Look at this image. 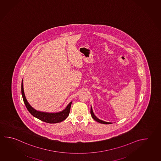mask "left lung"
<instances>
[{
  "instance_id": "left-lung-1",
  "label": "left lung",
  "mask_w": 161,
  "mask_h": 161,
  "mask_svg": "<svg viewBox=\"0 0 161 161\" xmlns=\"http://www.w3.org/2000/svg\"><path fill=\"white\" fill-rule=\"evenodd\" d=\"M90 114H91L92 117V118L94 119V120H95L97 121V122H99V123H102V124H109L111 123H109V122H106V121H103V120H101L99 119L98 118H97L96 116L94 115V113H93V110H92V107H91V109H90Z\"/></svg>"
}]
</instances>
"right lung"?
<instances>
[{"mask_svg": "<svg viewBox=\"0 0 161 161\" xmlns=\"http://www.w3.org/2000/svg\"><path fill=\"white\" fill-rule=\"evenodd\" d=\"M21 94L23 96V101L29 112L31 113L33 116L42 121L48 123H60L61 121H63L69 115L72 102L68 104V106L66 107L64 110L59 113H49L41 112V111L35 110L29 104L28 102L27 101L24 94V92L23 80L21 83Z\"/></svg>", "mask_w": 161, "mask_h": 161, "instance_id": "1", "label": "right lung"}]
</instances>
